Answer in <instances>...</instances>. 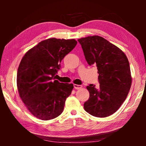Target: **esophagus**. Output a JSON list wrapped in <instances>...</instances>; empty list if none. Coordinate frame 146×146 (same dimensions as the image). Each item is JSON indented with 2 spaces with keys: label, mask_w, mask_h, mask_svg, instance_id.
Returning <instances> with one entry per match:
<instances>
[{
  "label": "esophagus",
  "mask_w": 146,
  "mask_h": 146,
  "mask_svg": "<svg viewBox=\"0 0 146 146\" xmlns=\"http://www.w3.org/2000/svg\"><path fill=\"white\" fill-rule=\"evenodd\" d=\"M73 86H74V88L76 89V90H79V89H81L82 87L81 85H77V84H74Z\"/></svg>",
  "instance_id": "esophagus-1"
}]
</instances>
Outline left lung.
I'll use <instances>...</instances> for the list:
<instances>
[{"instance_id":"1","label":"left lung","mask_w":146,"mask_h":146,"mask_svg":"<svg viewBox=\"0 0 146 146\" xmlns=\"http://www.w3.org/2000/svg\"><path fill=\"white\" fill-rule=\"evenodd\" d=\"M80 44L89 65H97L100 85L86 88L90 98L84 103L86 112L96 117L115 113L126 98L132 82L126 55L117 46L98 35L81 38Z\"/></svg>"}]
</instances>
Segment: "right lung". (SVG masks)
<instances>
[{
  "instance_id": "add662e5",
  "label": "right lung",
  "mask_w": 146,
  "mask_h": 146,
  "mask_svg": "<svg viewBox=\"0 0 146 146\" xmlns=\"http://www.w3.org/2000/svg\"><path fill=\"white\" fill-rule=\"evenodd\" d=\"M76 44L75 39L48 38L29 49L22 58L17 76L19 96L37 118L51 120L62 113L73 84L54 79L62 60Z\"/></svg>"
}]
</instances>
